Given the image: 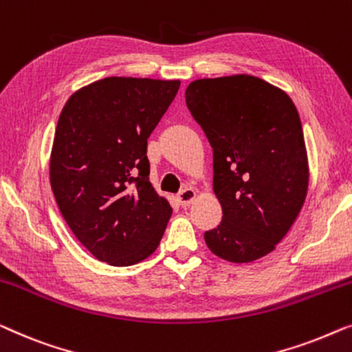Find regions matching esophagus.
<instances>
[{
    "label": "esophagus",
    "mask_w": 352,
    "mask_h": 352,
    "mask_svg": "<svg viewBox=\"0 0 352 352\" xmlns=\"http://www.w3.org/2000/svg\"><path fill=\"white\" fill-rule=\"evenodd\" d=\"M195 197H196V191L192 190V188H185V190L178 192V202H180L183 207L190 206L191 202L195 201Z\"/></svg>",
    "instance_id": "obj_1"
}]
</instances>
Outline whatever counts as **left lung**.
<instances>
[{"instance_id":"8db88e82","label":"left lung","mask_w":352,"mask_h":352,"mask_svg":"<svg viewBox=\"0 0 352 352\" xmlns=\"http://www.w3.org/2000/svg\"><path fill=\"white\" fill-rule=\"evenodd\" d=\"M186 107L214 150V191L223 217L204 232L220 258L247 263L274 250L303 206L308 157L294 102L263 79H197Z\"/></svg>"}]
</instances>
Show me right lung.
I'll return each mask as SVG.
<instances>
[{
	"mask_svg": "<svg viewBox=\"0 0 352 352\" xmlns=\"http://www.w3.org/2000/svg\"><path fill=\"white\" fill-rule=\"evenodd\" d=\"M178 87L105 78L73 94L58 116L54 196L73 234L100 261L131 266L160 245L172 207L151 186L146 145Z\"/></svg>",
	"mask_w": 352,
	"mask_h": 352,
	"instance_id": "1",
	"label": "right lung"
}]
</instances>
